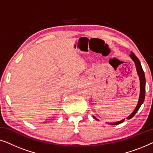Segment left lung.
Masks as SVG:
<instances>
[{"label": "left lung", "instance_id": "left-lung-1", "mask_svg": "<svg viewBox=\"0 0 153 153\" xmlns=\"http://www.w3.org/2000/svg\"><path fill=\"white\" fill-rule=\"evenodd\" d=\"M129 56H130L131 59L134 60V62H135L138 75H139V79H140V96H139V102H138L137 107H136L134 111L132 112V114H131L130 116H129L128 117H127V119H130V118H132V117L134 116V115L137 114L138 110L139 109L140 106H141V104L143 103L144 100H145V95H146V77H145V74H144V72L143 70V68H142V67H141V62H140L139 58H138L137 56H135V54L133 52H131V54L129 55ZM94 118L96 119L97 120H98V119L95 118V117H94ZM124 120H125V119H123V120L119 121V122L112 123H108V124L112 125H119V124H120V123L124 122Z\"/></svg>", "mask_w": 153, "mask_h": 153}]
</instances>
